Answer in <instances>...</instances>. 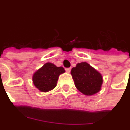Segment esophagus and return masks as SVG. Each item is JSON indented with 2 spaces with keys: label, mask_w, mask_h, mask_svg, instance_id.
<instances>
[{
  "label": "esophagus",
  "mask_w": 130,
  "mask_h": 130,
  "mask_svg": "<svg viewBox=\"0 0 130 130\" xmlns=\"http://www.w3.org/2000/svg\"><path fill=\"white\" fill-rule=\"evenodd\" d=\"M65 71L67 72V73H69L71 72V68H65Z\"/></svg>",
  "instance_id": "esophagus-1"
}]
</instances>
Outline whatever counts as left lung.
<instances>
[{
  "label": "left lung",
  "mask_w": 130,
  "mask_h": 130,
  "mask_svg": "<svg viewBox=\"0 0 130 130\" xmlns=\"http://www.w3.org/2000/svg\"><path fill=\"white\" fill-rule=\"evenodd\" d=\"M77 89L86 95H92L100 91L102 76L86 62L78 63L71 71Z\"/></svg>",
  "instance_id": "1"
}]
</instances>
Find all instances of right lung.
Listing matches in <instances>:
<instances>
[{"label":"right lung","instance_id":"1","mask_svg":"<svg viewBox=\"0 0 130 130\" xmlns=\"http://www.w3.org/2000/svg\"><path fill=\"white\" fill-rule=\"evenodd\" d=\"M64 72L63 67H56L51 63H45L32 76L33 84L41 92L51 91L56 86L59 75Z\"/></svg>","mask_w":130,"mask_h":130}]
</instances>
